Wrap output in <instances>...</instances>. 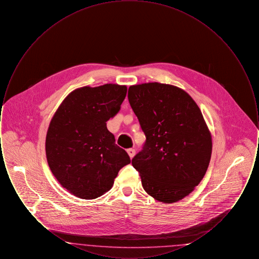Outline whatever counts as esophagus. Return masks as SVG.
<instances>
[{"instance_id":"1","label":"esophagus","mask_w":259,"mask_h":259,"mask_svg":"<svg viewBox=\"0 0 259 259\" xmlns=\"http://www.w3.org/2000/svg\"><path fill=\"white\" fill-rule=\"evenodd\" d=\"M127 152H128L130 158H133V157L135 156L136 150L134 148H129V149H127Z\"/></svg>"}]
</instances>
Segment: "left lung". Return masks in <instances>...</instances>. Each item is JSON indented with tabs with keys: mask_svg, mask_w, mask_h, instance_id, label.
<instances>
[{
	"mask_svg": "<svg viewBox=\"0 0 259 259\" xmlns=\"http://www.w3.org/2000/svg\"><path fill=\"white\" fill-rule=\"evenodd\" d=\"M128 100L146 135L132 165L148 195L175 203L204 178L211 136L197 104L185 90L159 82L129 87Z\"/></svg>",
	"mask_w": 259,
	"mask_h": 259,
	"instance_id": "left-lung-1",
	"label": "left lung"
}]
</instances>
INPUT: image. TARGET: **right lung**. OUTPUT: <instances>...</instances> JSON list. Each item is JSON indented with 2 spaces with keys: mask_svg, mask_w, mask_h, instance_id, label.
<instances>
[{
  "mask_svg": "<svg viewBox=\"0 0 259 259\" xmlns=\"http://www.w3.org/2000/svg\"><path fill=\"white\" fill-rule=\"evenodd\" d=\"M126 93L125 85L112 83L77 88L64 99L50 121L46 139L49 166L59 184L76 197L102 196L131 162L107 128Z\"/></svg>",
  "mask_w": 259,
  "mask_h": 259,
  "instance_id": "obj_1",
  "label": "right lung"
}]
</instances>
